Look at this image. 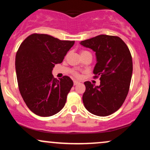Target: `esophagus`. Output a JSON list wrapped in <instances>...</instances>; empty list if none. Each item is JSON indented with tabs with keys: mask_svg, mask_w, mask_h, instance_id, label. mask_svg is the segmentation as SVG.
<instances>
[{
	"mask_svg": "<svg viewBox=\"0 0 150 150\" xmlns=\"http://www.w3.org/2000/svg\"><path fill=\"white\" fill-rule=\"evenodd\" d=\"M73 84H74V85H78V84H80V82H78L77 80H74Z\"/></svg>",
	"mask_w": 150,
	"mask_h": 150,
	"instance_id": "obj_1",
	"label": "esophagus"
}]
</instances>
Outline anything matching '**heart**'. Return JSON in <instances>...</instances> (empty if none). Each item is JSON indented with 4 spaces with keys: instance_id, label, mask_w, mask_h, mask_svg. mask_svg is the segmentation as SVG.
I'll return each mask as SVG.
<instances>
[{
    "instance_id": "heart-1",
    "label": "heart",
    "mask_w": 150,
    "mask_h": 150,
    "mask_svg": "<svg viewBox=\"0 0 150 150\" xmlns=\"http://www.w3.org/2000/svg\"><path fill=\"white\" fill-rule=\"evenodd\" d=\"M85 52H87V51H82V52H81V53H85ZM73 75H75V76H76V77H78L79 76V74L77 73V72H74L73 73Z\"/></svg>"
}]
</instances>
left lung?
<instances>
[{"instance_id": "obj_1", "label": "left lung", "mask_w": 150, "mask_h": 150, "mask_svg": "<svg viewBox=\"0 0 150 150\" xmlns=\"http://www.w3.org/2000/svg\"><path fill=\"white\" fill-rule=\"evenodd\" d=\"M80 44L95 52L97 63L93 73L94 78L100 77L99 86L85 82L83 104L92 114L109 116L119 109L128 95L132 73L131 53L116 36L101 34Z\"/></svg>"}]
</instances>
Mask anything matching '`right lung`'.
<instances>
[{
  "mask_svg": "<svg viewBox=\"0 0 150 150\" xmlns=\"http://www.w3.org/2000/svg\"><path fill=\"white\" fill-rule=\"evenodd\" d=\"M75 41H62L44 34H32L20 44L15 69L20 94L26 105L39 116L56 114L64 107L73 82L68 76L59 80L52 75Z\"/></svg>",
  "mask_w": 150,
  "mask_h": 150,
  "instance_id": "1",
  "label": "right lung"
}]
</instances>
